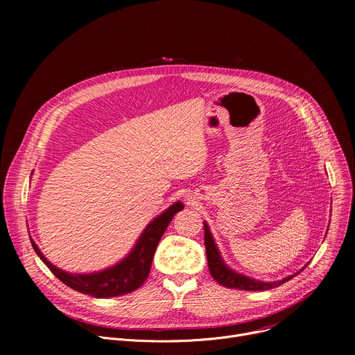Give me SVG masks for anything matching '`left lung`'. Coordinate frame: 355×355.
<instances>
[{"label": "left lung", "instance_id": "1", "mask_svg": "<svg viewBox=\"0 0 355 355\" xmlns=\"http://www.w3.org/2000/svg\"><path fill=\"white\" fill-rule=\"evenodd\" d=\"M204 245H206V254H207V263H209V270L213 276L214 281L217 284H220L221 286H226L230 289H239V291H268L272 288H276L279 285H282L293 276H296L297 273H301V270H304V266L300 272H296L291 276H286L281 281H273V282H263L259 281V279H253L250 276H246L243 273H239L236 270H233L232 268H229L225 260H223L216 241L211 236L210 227L206 221H204Z\"/></svg>", "mask_w": 355, "mask_h": 355}]
</instances>
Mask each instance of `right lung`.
Instances as JSON below:
<instances>
[{
  "instance_id": "add662e5",
  "label": "right lung",
  "mask_w": 355,
  "mask_h": 355,
  "mask_svg": "<svg viewBox=\"0 0 355 355\" xmlns=\"http://www.w3.org/2000/svg\"><path fill=\"white\" fill-rule=\"evenodd\" d=\"M182 209L184 204L181 201L171 204L170 207L157 216L144 229L135 246L128 253V256H125L114 266L93 273H70L54 266L46 259L31 237L30 240L37 256L43 260L51 273L69 288L95 297L121 296L138 289L146 281L159 240L174 214Z\"/></svg>"
}]
</instances>
